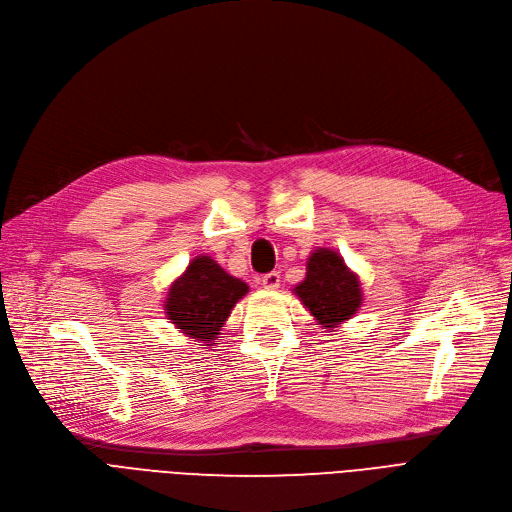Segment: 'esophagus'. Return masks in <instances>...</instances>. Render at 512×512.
<instances>
[{
    "mask_svg": "<svg viewBox=\"0 0 512 512\" xmlns=\"http://www.w3.org/2000/svg\"><path fill=\"white\" fill-rule=\"evenodd\" d=\"M261 285H263V289L276 291V289L280 287V274H278V272H270V274H266V276L261 278Z\"/></svg>",
    "mask_w": 512,
    "mask_h": 512,
    "instance_id": "1",
    "label": "esophagus"
}]
</instances>
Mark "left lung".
Masks as SVG:
<instances>
[{"instance_id":"8db88e82","label":"left lung","mask_w":512,"mask_h":512,"mask_svg":"<svg viewBox=\"0 0 512 512\" xmlns=\"http://www.w3.org/2000/svg\"><path fill=\"white\" fill-rule=\"evenodd\" d=\"M293 295L329 333L356 316L365 301L361 278L346 266L342 255L327 246L310 253L306 278L293 287Z\"/></svg>"}]
</instances>
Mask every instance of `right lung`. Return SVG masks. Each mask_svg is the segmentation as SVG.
Segmentation results:
<instances>
[{"label": "right lung", "instance_id": "add662e5", "mask_svg": "<svg viewBox=\"0 0 512 512\" xmlns=\"http://www.w3.org/2000/svg\"><path fill=\"white\" fill-rule=\"evenodd\" d=\"M246 293L244 280L227 274L213 257L198 255L170 282L162 308L179 333L211 348Z\"/></svg>", "mask_w": 512, "mask_h": 512}]
</instances>
